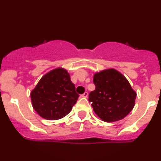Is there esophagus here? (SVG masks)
<instances>
[{"label": "esophagus", "instance_id": "1", "mask_svg": "<svg viewBox=\"0 0 161 161\" xmlns=\"http://www.w3.org/2000/svg\"><path fill=\"white\" fill-rule=\"evenodd\" d=\"M88 93L87 92H86L84 93V94H82V97H86H86H88Z\"/></svg>", "mask_w": 161, "mask_h": 161}]
</instances>
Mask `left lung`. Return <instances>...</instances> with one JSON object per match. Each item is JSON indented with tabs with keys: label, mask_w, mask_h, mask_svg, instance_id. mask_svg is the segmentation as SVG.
Wrapping results in <instances>:
<instances>
[{
	"label": "left lung",
	"mask_w": 161,
	"mask_h": 161,
	"mask_svg": "<svg viewBox=\"0 0 161 161\" xmlns=\"http://www.w3.org/2000/svg\"><path fill=\"white\" fill-rule=\"evenodd\" d=\"M95 90L89 94V102L96 115L106 122L123 119L135 105L136 93L124 75L115 69L94 73Z\"/></svg>",
	"instance_id": "1"
}]
</instances>
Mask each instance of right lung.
<instances>
[{"instance_id": "add662e5", "label": "right lung", "mask_w": 161, "mask_h": 161, "mask_svg": "<svg viewBox=\"0 0 161 161\" xmlns=\"http://www.w3.org/2000/svg\"><path fill=\"white\" fill-rule=\"evenodd\" d=\"M78 98L69 74L61 67L44 75L31 92L33 108L39 115L47 120L64 117Z\"/></svg>"}]
</instances>
